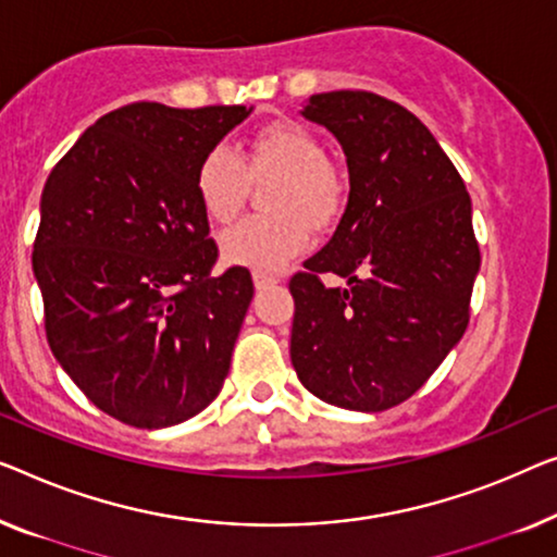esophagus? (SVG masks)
I'll list each match as a JSON object with an SVG mask.
<instances>
[{"label":"esophagus","mask_w":557,"mask_h":557,"mask_svg":"<svg viewBox=\"0 0 557 557\" xmlns=\"http://www.w3.org/2000/svg\"><path fill=\"white\" fill-rule=\"evenodd\" d=\"M276 276H271V273H261V271H256L253 273V286L256 288H265V286H273L276 284Z\"/></svg>","instance_id":"esophagus-1"}]
</instances>
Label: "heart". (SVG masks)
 Returning <instances> with one entry per match:
<instances>
[{
  "instance_id": "b5f03b06",
  "label": "heart",
  "mask_w": 557,
  "mask_h": 557,
  "mask_svg": "<svg viewBox=\"0 0 557 557\" xmlns=\"http://www.w3.org/2000/svg\"><path fill=\"white\" fill-rule=\"evenodd\" d=\"M251 178H278L271 190L276 215H248L221 233L225 261L253 271H278L311 246V225L332 223L344 200V181L309 127L276 120L261 127L240 152L213 145L200 158L196 193L203 211L225 223L246 203Z\"/></svg>"
}]
</instances>
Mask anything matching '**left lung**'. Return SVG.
Segmentation results:
<instances>
[{"mask_svg": "<svg viewBox=\"0 0 557 557\" xmlns=\"http://www.w3.org/2000/svg\"><path fill=\"white\" fill-rule=\"evenodd\" d=\"M349 168V200L329 244L292 278V364L313 397L384 412L432 376L470 321L480 271L472 200L422 120L364 90L311 95ZM321 272L350 284L329 289Z\"/></svg>", "mask_w": 557, "mask_h": 557, "instance_id": "obj_1", "label": "left lung"}]
</instances>
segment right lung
<instances>
[{
    "mask_svg": "<svg viewBox=\"0 0 557 557\" xmlns=\"http://www.w3.org/2000/svg\"><path fill=\"white\" fill-rule=\"evenodd\" d=\"M244 104L133 102L87 127L45 183L32 253L54 359L120 422L160 430L219 397L253 298L248 269L211 276L219 246L200 158Z\"/></svg>",
    "mask_w": 557,
    "mask_h": 557,
    "instance_id": "obj_1",
    "label": "right lung"
}]
</instances>
